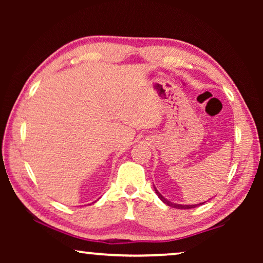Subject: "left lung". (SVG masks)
Returning <instances> with one entry per match:
<instances>
[{"instance_id": "left-lung-1", "label": "left lung", "mask_w": 263, "mask_h": 263, "mask_svg": "<svg viewBox=\"0 0 263 263\" xmlns=\"http://www.w3.org/2000/svg\"><path fill=\"white\" fill-rule=\"evenodd\" d=\"M154 190H155V193H157V195L159 196V198L161 199V201L164 203V204H167L168 206H171V208H175V209H193V208H196V206H198V205H202V204H204V202L203 203H199V204H193V205H182V204H176V203H172V202H169L168 199H166L163 197V196L159 193V191L157 190V188H155L154 186Z\"/></svg>"}]
</instances>
